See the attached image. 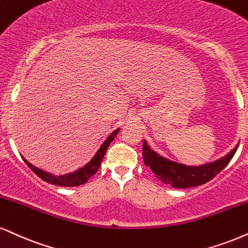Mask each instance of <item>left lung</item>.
I'll return each instance as SVG.
<instances>
[{"instance_id":"left-lung-1","label":"left lung","mask_w":248,"mask_h":248,"mask_svg":"<svg viewBox=\"0 0 248 248\" xmlns=\"http://www.w3.org/2000/svg\"><path fill=\"white\" fill-rule=\"evenodd\" d=\"M238 146L239 143H237L236 147L229 152L225 156L214 162L201 166H185L163 157L158 153L153 151L147 141L143 140L142 157L145 166L148 167L155 177L162 183L175 188H187L206 184L218 172H221L236 154Z\"/></svg>"}]
</instances>
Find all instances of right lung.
Masks as SVG:
<instances>
[{
    "mask_svg": "<svg viewBox=\"0 0 248 248\" xmlns=\"http://www.w3.org/2000/svg\"><path fill=\"white\" fill-rule=\"evenodd\" d=\"M119 132V127L116 129L114 132L110 133L105 141H103L102 145L100 146V148L97 149V152L94 154V156L92 157V160L88 162L87 164H85L84 167L80 168V169L73 171V172L65 173V175H53V173L47 172V171H44L39 168H36L31 164L26 158L23 157V160L27 166L30 167V169L35 173L36 176L40 177L45 182L49 183V184L56 185V186H63V187H73V186H79L85 184L88 179L91 178L92 176L95 175L96 171L99 170L101 166V162L103 160V156H105L107 149H108L110 142L114 140L116 134Z\"/></svg>",
    "mask_w": 248,
    "mask_h": 248,
    "instance_id": "add662e5",
    "label": "right lung"
}]
</instances>
